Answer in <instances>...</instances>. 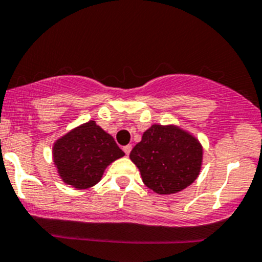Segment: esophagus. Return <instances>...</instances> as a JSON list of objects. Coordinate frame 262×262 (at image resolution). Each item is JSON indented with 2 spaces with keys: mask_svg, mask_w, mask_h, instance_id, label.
<instances>
[{
  "mask_svg": "<svg viewBox=\"0 0 262 262\" xmlns=\"http://www.w3.org/2000/svg\"><path fill=\"white\" fill-rule=\"evenodd\" d=\"M123 149H124V152H125V155H129V153H130V150H132V146H130V144H128V146L124 147Z\"/></svg>",
  "mask_w": 262,
  "mask_h": 262,
  "instance_id": "1",
  "label": "esophagus"
}]
</instances>
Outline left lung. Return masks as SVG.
Instances as JSON below:
<instances>
[{
  "mask_svg": "<svg viewBox=\"0 0 262 262\" xmlns=\"http://www.w3.org/2000/svg\"><path fill=\"white\" fill-rule=\"evenodd\" d=\"M129 157L147 187L160 195H168L196 180L202 170L203 146L180 126L153 124Z\"/></svg>",
  "mask_w": 262,
  "mask_h": 262,
  "instance_id": "obj_1",
  "label": "left lung"
}]
</instances>
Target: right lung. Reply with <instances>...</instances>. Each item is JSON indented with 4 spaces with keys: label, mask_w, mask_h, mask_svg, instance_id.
<instances>
[{
    "label": "right lung",
    "mask_w": 262,
    "mask_h": 262,
    "mask_svg": "<svg viewBox=\"0 0 262 262\" xmlns=\"http://www.w3.org/2000/svg\"><path fill=\"white\" fill-rule=\"evenodd\" d=\"M125 153L94 120L81 124L53 144V161L62 181L89 189L101 180L110 163Z\"/></svg>",
    "instance_id": "right-lung-1"
}]
</instances>
